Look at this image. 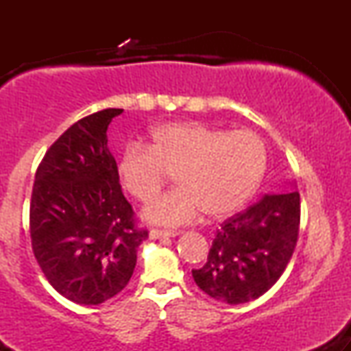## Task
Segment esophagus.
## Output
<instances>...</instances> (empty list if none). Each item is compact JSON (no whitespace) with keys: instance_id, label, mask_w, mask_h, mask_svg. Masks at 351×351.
Listing matches in <instances>:
<instances>
[{"instance_id":"1","label":"esophagus","mask_w":351,"mask_h":351,"mask_svg":"<svg viewBox=\"0 0 351 351\" xmlns=\"http://www.w3.org/2000/svg\"><path fill=\"white\" fill-rule=\"evenodd\" d=\"M178 231H163V229H152L150 237L152 239H165V237H176Z\"/></svg>"}]
</instances>
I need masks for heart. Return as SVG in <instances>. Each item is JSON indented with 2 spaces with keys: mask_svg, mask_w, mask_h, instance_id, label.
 Instances as JSON below:
<instances>
[{
  "mask_svg": "<svg viewBox=\"0 0 351 351\" xmlns=\"http://www.w3.org/2000/svg\"><path fill=\"white\" fill-rule=\"evenodd\" d=\"M265 165V147L252 132L171 122L153 128L147 145H128L117 173L125 191L142 203L160 191L171 173L178 186L148 203L142 216L155 224L180 226L203 211L224 217L243 208L263 181Z\"/></svg>",
  "mask_w": 351,
  "mask_h": 351,
  "instance_id": "b5f03b06",
  "label": "heart"
}]
</instances>
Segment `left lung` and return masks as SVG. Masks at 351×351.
Segmentation results:
<instances>
[{
    "instance_id": "left-lung-1",
    "label": "left lung",
    "mask_w": 351,
    "mask_h": 351,
    "mask_svg": "<svg viewBox=\"0 0 351 351\" xmlns=\"http://www.w3.org/2000/svg\"><path fill=\"white\" fill-rule=\"evenodd\" d=\"M299 224L297 189L284 195H265L217 229L206 264L193 269V279L204 293L224 304L237 305L257 299L287 267L297 244Z\"/></svg>"
}]
</instances>
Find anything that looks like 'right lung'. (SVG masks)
<instances>
[{"mask_svg": "<svg viewBox=\"0 0 351 351\" xmlns=\"http://www.w3.org/2000/svg\"><path fill=\"white\" fill-rule=\"evenodd\" d=\"M123 108H106L67 128L36 171L29 209L36 261L67 300L99 305L122 292L148 237L119 183L107 128Z\"/></svg>", "mask_w": 351, "mask_h": 351, "instance_id": "obj_1", "label": "right lung"}]
</instances>
